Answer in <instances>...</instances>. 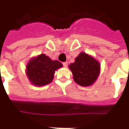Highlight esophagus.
<instances>
[{"instance_id":"1","label":"esophagus","mask_w":129,"mask_h":129,"mask_svg":"<svg viewBox=\"0 0 129 129\" xmlns=\"http://www.w3.org/2000/svg\"><path fill=\"white\" fill-rule=\"evenodd\" d=\"M62 64H63V66H64V67H67V65H68V63H67V62H63Z\"/></svg>"}]
</instances>
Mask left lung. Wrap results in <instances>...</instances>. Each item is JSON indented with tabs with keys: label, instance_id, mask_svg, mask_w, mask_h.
Instances as JSON below:
<instances>
[{
	"label": "left lung",
	"instance_id": "8db88e82",
	"mask_svg": "<svg viewBox=\"0 0 129 129\" xmlns=\"http://www.w3.org/2000/svg\"><path fill=\"white\" fill-rule=\"evenodd\" d=\"M74 81L82 87L92 85L101 72L100 62L85 52H80L75 62L69 65Z\"/></svg>",
	"mask_w": 129,
	"mask_h": 129
}]
</instances>
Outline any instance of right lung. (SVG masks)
Returning a JSON list of instances; mask_svg holds the SVG:
<instances>
[{
  "label": "right lung",
  "instance_id": "add662e5",
  "mask_svg": "<svg viewBox=\"0 0 129 129\" xmlns=\"http://www.w3.org/2000/svg\"><path fill=\"white\" fill-rule=\"evenodd\" d=\"M57 60H52L44 54L30 59L26 69V75L30 82L35 86H44L52 82L55 71L62 67Z\"/></svg>",
  "mask_w": 129,
  "mask_h": 129
}]
</instances>
